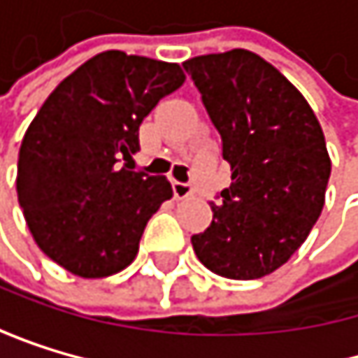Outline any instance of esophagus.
<instances>
[{"instance_id":"34e87169","label":"esophagus","mask_w":358,"mask_h":358,"mask_svg":"<svg viewBox=\"0 0 358 358\" xmlns=\"http://www.w3.org/2000/svg\"><path fill=\"white\" fill-rule=\"evenodd\" d=\"M173 195H176V199H187V197H191L193 195V187L189 185V182H178V180H173Z\"/></svg>"}]
</instances>
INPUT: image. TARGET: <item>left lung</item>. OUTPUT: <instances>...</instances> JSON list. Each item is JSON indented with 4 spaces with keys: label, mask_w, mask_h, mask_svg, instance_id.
Masks as SVG:
<instances>
[{
    "label": "left lung",
    "mask_w": 358,
    "mask_h": 358,
    "mask_svg": "<svg viewBox=\"0 0 358 358\" xmlns=\"http://www.w3.org/2000/svg\"><path fill=\"white\" fill-rule=\"evenodd\" d=\"M223 141L231 185L191 243L227 279H259L294 255L318 221L331 159L318 117L273 64L247 49L187 59Z\"/></svg>",
    "instance_id": "obj_1"
}]
</instances>
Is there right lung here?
<instances>
[{
	"instance_id": "1",
	"label": "right lung",
	"mask_w": 358,
	"mask_h": 358,
	"mask_svg": "<svg viewBox=\"0 0 358 358\" xmlns=\"http://www.w3.org/2000/svg\"><path fill=\"white\" fill-rule=\"evenodd\" d=\"M185 83L178 64L105 51L68 75L19 150L17 193L36 245L62 268L101 279L127 268L173 195L165 176L131 171L139 127Z\"/></svg>"
}]
</instances>
